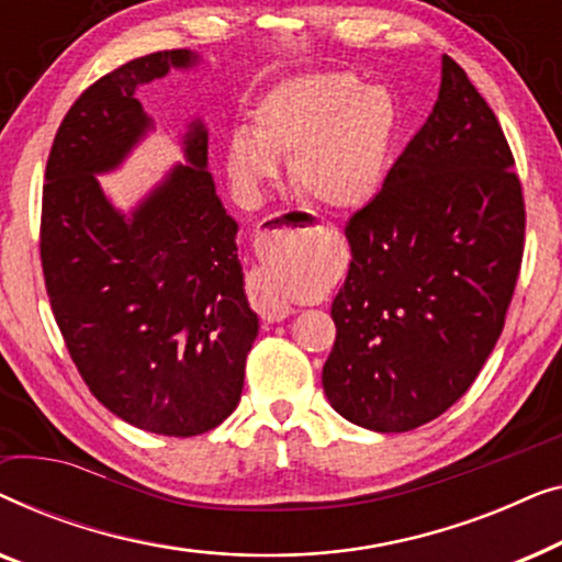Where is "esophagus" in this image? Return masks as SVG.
<instances>
[{
    "label": "esophagus",
    "mask_w": 562,
    "mask_h": 562,
    "mask_svg": "<svg viewBox=\"0 0 562 562\" xmlns=\"http://www.w3.org/2000/svg\"><path fill=\"white\" fill-rule=\"evenodd\" d=\"M299 214H276V225L281 227H302V222L296 220ZM263 233H260L258 240H263ZM250 304L260 317L266 322H281L291 314V306L286 299H283L279 291H276L263 273L250 276Z\"/></svg>",
    "instance_id": "esophagus-1"
}]
</instances>
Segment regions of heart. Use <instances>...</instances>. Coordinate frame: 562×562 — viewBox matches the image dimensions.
<instances>
[{
  "instance_id": "b5f03b06",
  "label": "heart",
  "mask_w": 562,
  "mask_h": 562,
  "mask_svg": "<svg viewBox=\"0 0 562 562\" xmlns=\"http://www.w3.org/2000/svg\"><path fill=\"white\" fill-rule=\"evenodd\" d=\"M252 133L227 137L225 166L243 191L279 176V158L291 159V183L310 202L335 212L363 210L386 183L402 110L383 87L348 71L299 74L273 83L250 110ZM283 294L296 289L273 276Z\"/></svg>"
}]
</instances>
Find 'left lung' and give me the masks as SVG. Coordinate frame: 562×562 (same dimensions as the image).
Instances as JSON below:
<instances>
[{
	"mask_svg": "<svg viewBox=\"0 0 562 562\" xmlns=\"http://www.w3.org/2000/svg\"><path fill=\"white\" fill-rule=\"evenodd\" d=\"M345 237L352 260L333 302L337 337L322 386L352 425L409 432L481 373L525 252L509 143L450 56L427 122Z\"/></svg>",
	"mask_w": 562,
	"mask_h": 562,
	"instance_id": "8db88e82",
	"label": "left lung"
}]
</instances>
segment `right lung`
<instances>
[{"label":"right lung","instance_id":"right-lung-1","mask_svg":"<svg viewBox=\"0 0 562 562\" xmlns=\"http://www.w3.org/2000/svg\"><path fill=\"white\" fill-rule=\"evenodd\" d=\"M196 60L160 50L91 83L60 122L43 187L41 260L66 348L106 409L168 437L210 432L240 402L258 314L237 222L206 171L202 120L181 140L187 164L130 214L97 173L114 171L153 127L137 87Z\"/></svg>","mask_w":562,"mask_h":562}]
</instances>
